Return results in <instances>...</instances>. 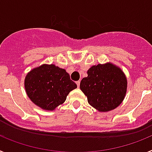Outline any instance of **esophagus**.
Returning <instances> with one entry per match:
<instances>
[{
    "label": "esophagus",
    "mask_w": 152,
    "mask_h": 152,
    "mask_svg": "<svg viewBox=\"0 0 152 152\" xmlns=\"http://www.w3.org/2000/svg\"><path fill=\"white\" fill-rule=\"evenodd\" d=\"M76 84H77V87H78V88H79V87H80V80H77V82H76Z\"/></svg>",
    "instance_id": "esophagus-1"
}]
</instances>
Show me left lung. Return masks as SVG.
<instances>
[{
  "instance_id": "1",
  "label": "left lung",
  "mask_w": 152,
  "mask_h": 152,
  "mask_svg": "<svg viewBox=\"0 0 152 152\" xmlns=\"http://www.w3.org/2000/svg\"><path fill=\"white\" fill-rule=\"evenodd\" d=\"M80 88L90 105L100 112H107L123 102L127 80L121 69L113 64H99L88 70V77L81 80Z\"/></svg>"
}]
</instances>
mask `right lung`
Listing matches in <instances>:
<instances>
[{"label": "right lung", "instance_id": "obj_1", "mask_svg": "<svg viewBox=\"0 0 152 152\" xmlns=\"http://www.w3.org/2000/svg\"><path fill=\"white\" fill-rule=\"evenodd\" d=\"M77 88L66 71L54 64H42L33 69L25 78V89L32 101L47 110H53Z\"/></svg>", "mask_w": 152, "mask_h": 152}]
</instances>
